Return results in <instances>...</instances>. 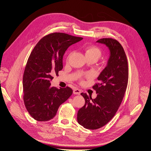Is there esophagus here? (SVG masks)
Segmentation results:
<instances>
[{
  "mask_svg": "<svg viewBox=\"0 0 151 151\" xmlns=\"http://www.w3.org/2000/svg\"><path fill=\"white\" fill-rule=\"evenodd\" d=\"M81 93V90L79 89H78V88H76V89H74L73 90V94H78V95H79Z\"/></svg>",
  "mask_w": 151,
  "mask_h": 151,
  "instance_id": "34e87169",
  "label": "esophagus"
}]
</instances>
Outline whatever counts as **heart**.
<instances>
[{"label": "heart", "mask_w": 151, "mask_h": 151, "mask_svg": "<svg viewBox=\"0 0 151 151\" xmlns=\"http://www.w3.org/2000/svg\"><path fill=\"white\" fill-rule=\"evenodd\" d=\"M85 55L87 57V58H96L97 60L100 57L101 55V50L97 47L96 46H93V45H90V46H87L85 48ZM72 54V52H70L67 58V61H68L71 57ZM91 75L90 74H87L86 75V76H90Z\"/></svg>", "instance_id": "heart-1"}]
</instances>
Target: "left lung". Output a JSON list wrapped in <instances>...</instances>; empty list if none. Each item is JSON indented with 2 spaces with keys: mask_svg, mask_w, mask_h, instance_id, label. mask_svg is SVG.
Segmentation results:
<instances>
[{
  "mask_svg": "<svg viewBox=\"0 0 151 151\" xmlns=\"http://www.w3.org/2000/svg\"><path fill=\"white\" fill-rule=\"evenodd\" d=\"M109 48L107 66L98 77L93 88L97 94L94 99L86 93L81 94L85 104L78 111V122L84 128L96 130L108 123L115 116L124 98L128 80V66L125 52L115 39L102 38L97 41Z\"/></svg>",
  "mask_w": 151,
  "mask_h": 151,
  "instance_id": "obj_1",
  "label": "left lung"
}]
</instances>
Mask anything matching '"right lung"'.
I'll use <instances>...</instances> for the list:
<instances>
[{"label":"right lung","instance_id":"add662e5","mask_svg":"<svg viewBox=\"0 0 151 151\" xmlns=\"http://www.w3.org/2000/svg\"><path fill=\"white\" fill-rule=\"evenodd\" d=\"M82 39L64 33H52L43 37L31 52L23 78V100L35 120L52 119L59 106L72 94L69 87H51L50 81L62 70L63 57L67 49Z\"/></svg>","mask_w":151,"mask_h":151}]
</instances>
